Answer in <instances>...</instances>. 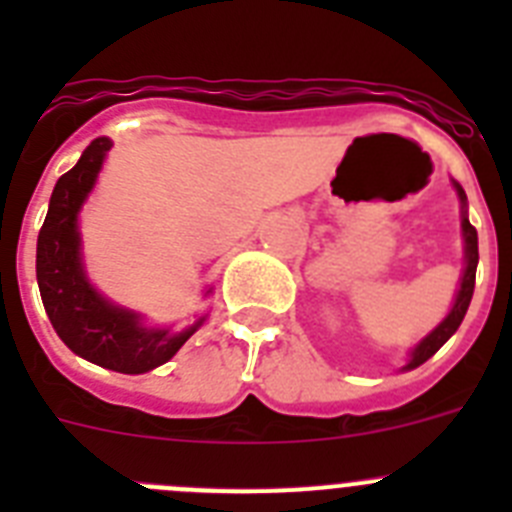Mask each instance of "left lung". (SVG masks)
<instances>
[{"instance_id": "obj_1", "label": "left lung", "mask_w": 512, "mask_h": 512, "mask_svg": "<svg viewBox=\"0 0 512 512\" xmlns=\"http://www.w3.org/2000/svg\"><path fill=\"white\" fill-rule=\"evenodd\" d=\"M456 189V197H459V205H461V238H464V271H461V279H459V289H456V297L451 302V310L446 312V318L436 325V328L428 333L425 338H420L413 348H410L408 361L402 366V372H410V369H418L420 364L431 359L436 354L438 348L443 343L449 341L454 336L456 330H459L461 320L467 315L469 310V302H472L474 295V274H477V264H479V248H477V230L474 225L469 223V215H467V194L461 189L459 182L451 179Z\"/></svg>"}]
</instances>
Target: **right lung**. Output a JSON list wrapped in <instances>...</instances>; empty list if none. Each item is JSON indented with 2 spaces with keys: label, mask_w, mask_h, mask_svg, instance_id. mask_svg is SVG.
I'll use <instances>...</instances> for the list:
<instances>
[{
  "label": "right lung",
  "mask_w": 512,
  "mask_h": 512,
  "mask_svg": "<svg viewBox=\"0 0 512 512\" xmlns=\"http://www.w3.org/2000/svg\"><path fill=\"white\" fill-rule=\"evenodd\" d=\"M110 138H94L76 166L53 187L48 215L38 233L35 271L53 330L81 359L120 374H146L166 364L207 315L184 330L146 325L140 312L115 305L87 277L79 215L110 153ZM212 295L207 287L205 297Z\"/></svg>",
  "instance_id": "add662e5"
}]
</instances>
